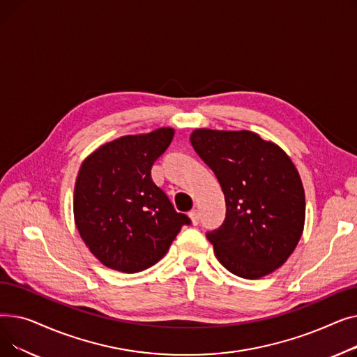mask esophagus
<instances>
[{
  "instance_id": "obj_1",
  "label": "esophagus",
  "mask_w": 357,
  "mask_h": 357,
  "mask_svg": "<svg viewBox=\"0 0 357 357\" xmlns=\"http://www.w3.org/2000/svg\"><path fill=\"white\" fill-rule=\"evenodd\" d=\"M190 218H191L194 226H197V224L199 222V213H198V210H192V211L190 213Z\"/></svg>"
}]
</instances>
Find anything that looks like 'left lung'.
I'll use <instances>...</instances> for the list:
<instances>
[{
  "mask_svg": "<svg viewBox=\"0 0 357 357\" xmlns=\"http://www.w3.org/2000/svg\"><path fill=\"white\" fill-rule=\"evenodd\" d=\"M190 140L226 198L224 222L207 233L220 264L245 279L282 266L305 221L304 186L289 156L248 130L197 128Z\"/></svg>",
  "mask_w": 357,
  "mask_h": 357,
  "instance_id": "1",
  "label": "left lung"
}]
</instances>
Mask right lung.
I'll return each mask as SVG.
<instances>
[{
	"label": "right lung",
	"mask_w": 357,
	"mask_h": 357,
	"mask_svg": "<svg viewBox=\"0 0 357 357\" xmlns=\"http://www.w3.org/2000/svg\"><path fill=\"white\" fill-rule=\"evenodd\" d=\"M174 135V128L162 127L123 136L82 162L73 192L75 224L104 266L124 273L153 266L183 224H191L150 176Z\"/></svg>",
	"instance_id": "1"
}]
</instances>
